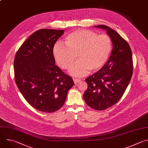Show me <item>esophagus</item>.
<instances>
[{"label":"esophagus","instance_id":"obj_1","mask_svg":"<svg viewBox=\"0 0 148 148\" xmlns=\"http://www.w3.org/2000/svg\"><path fill=\"white\" fill-rule=\"evenodd\" d=\"M81 79H78V78H73V81L74 82V84H78L79 82H81Z\"/></svg>","mask_w":148,"mask_h":148}]
</instances>
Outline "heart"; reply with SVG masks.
Segmentation results:
<instances>
[{
    "label": "heart",
    "instance_id": "1",
    "mask_svg": "<svg viewBox=\"0 0 148 148\" xmlns=\"http://www.w3.org/2000/svg\"><path fill=\"white\" fill-rule=\"evenodd\" d=\"M65 44L58 42L53 49V54L58 65L68 69L78 56V60L69 72L76 77L87 74L90 70H101L109 59L112 50V41L106 34L98 35L95 32L78 29L69 34L65 38Z\"/></svg>",
    "mask_w": 148,
    "mask_h": 148
}]
</instances>
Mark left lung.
<instances>
[{
    "instance_id": "left-lung-1",
    "label": "left lung",
    "mask_w": 148,
    "mask_h": 148,
    "mask_svg": "<svg viewBox=\"0 0 148 148\" xmlns=\"http://www.w3.org/2000/svg\"><path fill=\"white\" fill-rule=\"evenodd\" d=\"M95 27L106 30L112 41L113 50L103 67L85 79L88 88L83 96L91 108L104 110L123 96L132 75L133 60L128 43L116 31L105 25Z\"/></svg>"
}]
</instances>
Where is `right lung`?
I'll list each match as a JSON object with an SVG mask.
<instances>
[{
  "label": "right lung",
  "mask_w": 148,
  "mask_h": 148,
  "mask_svg": "<svg viewBox=\"0 0 148 148\" xmlns=\"http://www.w3.org/2000/svg\"><path fill=\"white\" fill-rule=\"evenodd\" d=\"M63 29H41L21 45L14 60L18 88L34 109L45 113L60 109L65 103L73 79L55 65L53 49Z\"/></svg>",
  "instance_id": "add662e5"
}]
</instances>
